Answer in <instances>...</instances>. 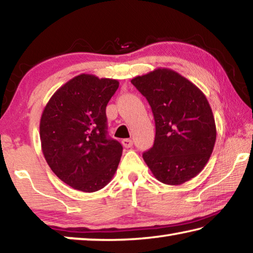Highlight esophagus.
<instances>
[{
    "instance_id": "obj_1",
    "label": "esophagus",
    "mask_w": 253,
    "mask_h": 253,
    "mask_svg": "<svg viewBox=\"0 0 253 253\" xmlns=\"http://www.w3.org/2000/svg\"><path fill=\"white\" fill-rule=\"evenodd\" d=\"M122 144H123V146H124V147L129 148V147H131V146H132V140H131V139H129V138H125V139H123Z\"/></svg>"
}]
</instances>
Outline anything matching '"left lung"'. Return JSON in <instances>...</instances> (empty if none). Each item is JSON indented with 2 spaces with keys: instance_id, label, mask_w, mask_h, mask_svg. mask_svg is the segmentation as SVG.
Returning a JSON list of instances; mask_svg holds the SVG:
<instances>
[{
  "instance_id": "8db88e82",
  "label": "left lung",
  "mask_w": 253,
  "mask_h": 253,
  "mask_svg": "<svg viewBox=\"0 0 253 253\" xmlns=\"http://www.w3.org/2000/svg\"><path fill=\"white\" fill-rule=\"evenodd\" d=\"M131 84L146 97L155 119V142L143 154L158 181L179 185L204 169L216 139L215 121L201 89L169 68L137 76Z\"/></svg>"
}]
</instances>
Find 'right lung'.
I'll use <instances>...</instances> for the list:
<instances>
[{
  "label": "right lung",
  "instance_id": "1",
  "mask_svg": "<svg viewBox=\"0 0 253 253\" xmlns=\"http://www.w3.org/2000/svg\"><path fill=\"white\" fill-rule=\"evenodd\" d=\"M118 87L116 79L81 74L62 84L42 111V153L75 190L99 191L116 173L123 146L107 137L106 106Z\"/></svg>",
  "mask_w": 253,
  "mask_h": 253
}]
</instances>
